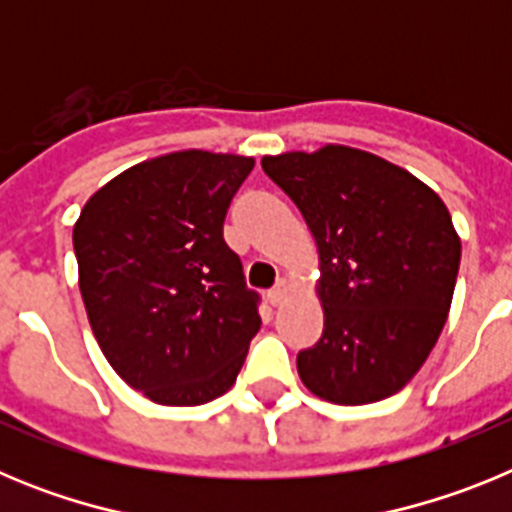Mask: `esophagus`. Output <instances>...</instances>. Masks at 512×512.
<instances>
[{
  "instance_id": "obj_1",
  "label": "esophagus",
  "mask_w": 512,
  "mask_h": 512,
  "mask_svg": "<svg viewBox=\"0 0 512 512\" xmlns=\"http://www.w3.org/2000/svg\"><path fill=\"white\" fill-rule=\"evenodd\" d=\"M289 292H292V282H289L287 277H282L277 282V287L269 292V302L271 305H282V302L289 297Z\"/></svg>"
}]
</instances>
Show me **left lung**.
I'll use <instances>...</instances> for the list:
<instances>
[{
	"instance_id": "obj_1",
	"label": "left lung",
	"mask_w": 512,
	"mask_h": 512,
	"mask_svg": "<svg viewBox=\"0 0 512 512\" xmlns=\"http://www.w3.org/2000/svg\"><path fill=\"white\" fill-rule=\"evenodd\" d=\"M318 246L323 336L297 354L320 400L369 405L400 392L441 336L459 274L449 207L408 169L361 148L261 158Z\"/></svg>"
}]
</instances>
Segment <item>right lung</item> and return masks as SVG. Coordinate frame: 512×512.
Returning <instances> with one entry per match:
<instances>
[{"label":"right lung","mask_w":512,"mask_h":512,"mask_svg":"<svg viewBox=\"0 0 512 512\" xmlns=\"http://www.w3.org/2000/svg\"><path fill=\"white\" fill-rule=\"evenodd\" d=\"M251 156L164 153L99 187L74 223L79 289L104 359L156 405L225 395L261 318L223 241Z\"/></svg>","instance_id":"1"}]
</instances>
